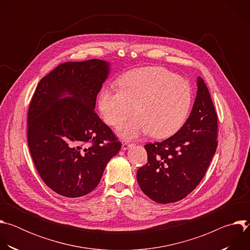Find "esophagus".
<instances>
[{
    "label": "esophagus",
    "instance_id": "34e87169",
    "mask_svg": "<svg viewBox=\"0 0 250 250\" xmlns=\"http://www.w3.org/2000/svg\"><path fill=\"white\" fill-rule=\"evenodd\" d=\"M131 146H132V144H129V142H123L122 148H123L124 150H126V149H128V148L131 147Z\"/></svg>",
    "mask_w": 250,
    "mask_h": 250
}]
</instances>
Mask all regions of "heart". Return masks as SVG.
Wrapping results in <instances>:
<instances>
[{
	"mask_svg": "<svg viewBox=\"0 0 250 250\" xmlns=\"http://www.w3.org/2000/svg\"><path fill=\"white\" fill-rule=\"evenodd\" d=\"M118 86L119 91H102L99 108L104 122L116 128L134 113L138 116L123 128L124 137L150 132L155 138H165L184 125L191 109L192 91L182 77L161 67H145L125 74Z\"/></svg>",
	"mask_w": 250,
	"mask_h": 250,
	"instance_id": "1",
	"label": "heart"
}]
</instances>
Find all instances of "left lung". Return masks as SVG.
Masks as SVG:
<instances>
[{"label":"left lung","mask_w":250,"mask_h":250,"mask_svg":"<svg viewBox=\"0 0 250 250\" xmlns=\"http://www.w3.org/2000/svg\"><path fill=\"white\" fill-rule=\"evenodd\" d=\"M218 116L204 80L189 118L174 135L145 146L147 163L136 173L138 185L159 204L184 199L202 181L218 147Z\"/></svg>","instance_id":"8db88e82"}]
</instances>
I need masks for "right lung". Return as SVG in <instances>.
Masks as SVG:
<instances>
[{
	"label": "right lung",
	"instance_id": "add662e5",
	"mask_svg": "<svg viewBox=\"0 0 250 250\" xmlns=\"http://www.w3.org/2000/svg\"><path fill=\"white\" fill-rule=\"evenodd\" d=\"M109 73L100 59L58 65L39 83L27 114V145L40 176L55 193L79 198L99 184L122 144L95 112ZM67 91L71 97L61 99Z\"/></svg>",
	"mask_w": 250,
	"mask_h": 250
}]
</instances>
